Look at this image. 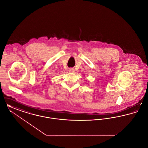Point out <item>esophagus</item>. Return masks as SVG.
Returning <instances> with one entry per match:
<instances>
[{
    "label": "esophagus",
    "mask_w": 148,
    "mask_h": 148,
    "mask_svg": "<svg viewBox=\"0 0 148 148\" xmlns=\"http://www.w3.org/2000/svg\"><path fill=\"white\" fill-rule=\"evenodd\" d=\"M69 71L70 72H74V69L73 68H69Z\"/></svg>",
    "instance_id": "1"
}]
</instances>
